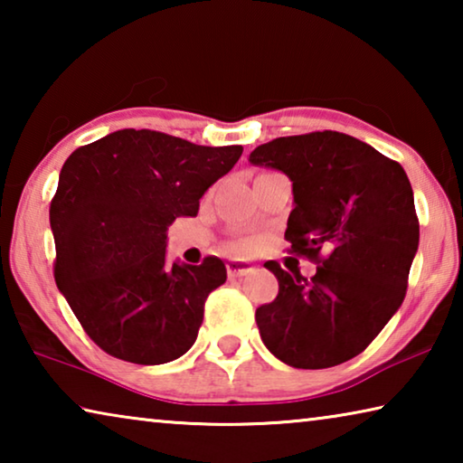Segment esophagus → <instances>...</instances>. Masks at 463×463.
<instances>
[{"label":"esophagus","mask_w":463,"mask_h":463,"mask_svg":"<svg viewBox=\"0 0 463 463\" xmlns=\"http://www.w3.org/2000/svg\"><path fill=\"white\" fill-rule=\"evenodd\" d=\"M250 271H253V265H249V263H242V261H229V263H226V273H229L231 279L247 276V273H250Z\"/></svg>","instance_id":"34e87169"}]
</instances>
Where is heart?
Masks as SVG:
<instances>
[{
  "label": "heart",
  "mask_w": 463,
  "mask_h": 463,
  "mask_svg": "<svg viewBox=\"0 0 463 463\" xmlns=\"http://www.w3.org/2000/svg\"><path fill=\"white\" fill-rule=\"evenodd\" d=\"M239 250H250V249H253V245H250V242H241V245L237 247Z\"/></svg>",
  "instance_id": "b5f03b06"
}]
</instances>
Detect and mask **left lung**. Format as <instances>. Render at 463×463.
<instances>
[{
	"label": "left lung",
	"instance_id": "8db88e82",
	"mask_svg": "<svg viewBox=\"0 0 463 463\" xmlns=\"http://www.w3.org/2000/svg\"><path fill=\"white\" fill-rule=\"evenodd\" d=\"M249 161L289 177L286 241L292 253L318 263L310 279L265 263L279 281L276 300L255 312L265 347L298 370L349 362L406 296L419 249L409 177L401 163L335 130L276 138Z\"/></svg>",
	"mask_w": 463,
	"mask_h": 463
}]
</instances>
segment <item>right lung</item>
I'll return each instance as SVG.
<instances>
[{"label":"right lung","mask_w":463,"mask_h":463,"mask_svg":"<svg viewBox=\"0 0 463 463\" xmlns=\"http://www.w3.org/2000/svg\"><path fill=\"white\" fill-rule=\"evenodd\" d=\"M241 153L124 128L69 155L51 202L54 281L108 355L159 365L194 345L226 268L218 257L167 265V229L198 214L203 192Z\"/></svg>","instance_id":"right-lung-1"}]
</instances>
